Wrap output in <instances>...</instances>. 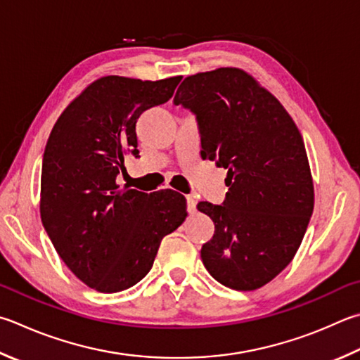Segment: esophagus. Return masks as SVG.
I'll use <instances>...</instances> for the list:
<instances>
[{
    "mask_svg": "<svg viewBox=\"0 0 360 360\" xmlns=\"http://www.w3.org/2000/svg\"><path fill=\"white\" fill-rule=\"evenodd\" d=\"M186 200H187V211H188V212H195V211H197V200H195V198L192 197V195H187Z\"/></svg>",
    "mask_w": 360,
    "mask_h": 360,
    "instance_id": "34e87169",
    "label": "esophagus"
}]
</instances>
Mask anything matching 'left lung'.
I'll return each instance as SVG.
<instances>
[{"mask_svg": "<svg viewBox=\"0 0 360 360\" xmlns=\"http://www.w3.org/2000/svg\"><path fill=\"white\" fill-rule=\"evenodd\" d=\"M173 103L195 115L201 158L228 169L224 202L197 206L215 226L202 264L228 288H261L291 263L313 212L302 136L282 103L240 69L184 78Z\"/></svg>", "mask_w": 360, "mask_h": 360, "instance_id": "obj_1", "label": "left lung"}]
</instances>
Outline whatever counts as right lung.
<instances>
[{
	"mask_svg": "<svg viewBox=\"0 0 360 360\" xmlns=\"http://www.w3.org/2000/svg\"><path fill=\"white\" fill-rule=\"evenodd\" d=\"M179 82L99 78L51 129L42 159V225L61 259L89 288L117 292L139 283L151 271L163 236L187 217L181 193H145L116 181L127 154L140 158V115L169 101Z\"/></svg>",
	"mask_w": 360,
	"mask_h": 360,
	"instance_id": "right-lung-1",
	"label": "right lung"
}]
</instances>
